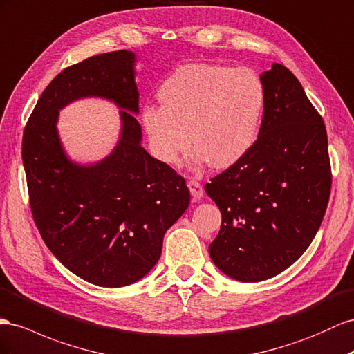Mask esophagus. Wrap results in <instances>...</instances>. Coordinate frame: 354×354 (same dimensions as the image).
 <instances>
[{
	"label": "esophagus",
	"mask_w": 354,
	"mask_h": 354,
	"mask_svg": "<svg viewBox=\"0 0 354 354\" xmlns=\"http://www.w3.org/2000/svg\"><path fill=\"white\" fill-rule=\"evenodd\" d=\"M187 187L190 190V195H192V198L196 201V199H201L204 195V189H203V185L199 183V181L196 180H189L187 181Z\"/></svg>",
	"instance_id": "1"
}]
</instances>
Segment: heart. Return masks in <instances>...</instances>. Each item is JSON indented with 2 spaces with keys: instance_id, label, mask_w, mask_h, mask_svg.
Returning a JSON list of instances; mask_svg holds the SVG:
<instances>
[{
  "instance_id": "heart-1",
  "label": "heart",
  "mask_w": 354,
  "mask_h": 354,
  "mask_svg": "<svg viewBox=\"0 0 354 354\" xmlns=\"http://www.w3.org/2000/svg\"><path fill=\"white\" fill-rule=\"evenodd\" d=\"M160 107L141 113L153 155L173 165L195 145L190 162L225 169L243 160L261 136L266 89L254 70L223 64H185L159 86Z\"/></svg>"
}]
</instances>
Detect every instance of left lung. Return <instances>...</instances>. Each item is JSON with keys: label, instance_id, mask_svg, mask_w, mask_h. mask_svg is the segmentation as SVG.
Instances as JSON below:
<instances>
[{"label": "left lung", "instance_id": "1", "mask_svg": "<svg viewBox=\"0 0 354 354\" xmlns=\"http://www.w3.org/2000/svg\"><path fill=\"white\" fill-rule=\"evenodd\" d=\"M261 79L266 110L259 140L205 185L222 213L209 256L244 283L268 280L299 259L322 225L332 185L326 128L299 80L281 64Z\"/></svg>", "mask_w": 354, "mask_h": 354}]
</instances>
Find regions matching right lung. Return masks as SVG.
<instances>
[{
    "label": "right lung",
    "instance_id": "right-lung-1",
    "mask_svg": "<svg viewBox=\"0 0 354 354\" xmlns=\"http://www.w3.org/2000/svg\"><path fill=\"white\" fill-rule=\"evenodd\" d=\"M136 55L92 56L61 71L41 93L24 131L22 159L34 222L65 268L102 288L142 279L159 261L168 227L190 201L185 178L141 147ZM86 96L122 108L118 146L106 159L79 166L64 155L59 110Z\"/></svg>",
    "mask_w": 354,
    "mask_h": 354
}]
</instances>
